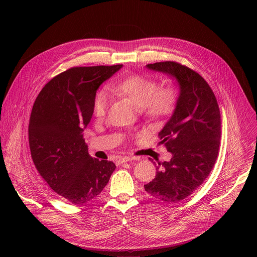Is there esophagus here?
Masks as SVG:
<instances>
[{"mask_svg": "<svg viewBox=\"0 0 257 257\" xmlns=\"http://www.w3.org/2000/svg\"><path fill=\"white\" fill-rule=\"evenodd\" d=\"M133 159H134V158H129V157L120 158V159L117 161V163H118L119 165H121V164H124V163H128V162H131Z\"/></svg>", "mask_w": 257, "mask_h": 257, "instance_id": "obj_1", "label": "esophagus"}]
</instances>
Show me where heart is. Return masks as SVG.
Returning a JSON list of instances; mask_svg holds the SVG:
<instances>
[{
    "instance_id": "b5f03b06",
    "label": "heart",
    "mask_w": 257,
    "mask_h": 257,
    "mask_svg": "<svg viewBox=\"0 0 257 257\" xmlns=\"http://www.w3.org/2000/svg\"><path fill=\"white\" fill-rule=\"evenodd\" d=\"M111 90L129 99L141 114L151 121H161L172 115L178 101V92L173 86H161L156 79L131 75L111 85ZM109 105V97L105 90L95 94L93 113L97 118L104 117Z\"/></svg>"
}]
</instances>
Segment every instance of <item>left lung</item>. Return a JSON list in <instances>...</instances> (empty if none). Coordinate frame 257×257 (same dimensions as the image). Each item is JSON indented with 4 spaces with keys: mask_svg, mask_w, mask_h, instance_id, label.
Returning <instances> with one entry per match:
<instances>
[{
    "mask_svg": "<svg viewBox=\"0 0 257 257\" xmlns=\"http://www.w3.org/2000/svg\"><path fill=\"white\" fill-rule=\"evenodd\" d=\"M146 68L176 79L179 95L170 120L159 133L169 162L157 160L156 178L145 191L165 202H179L192 194L208 177L221 139V114L207 82L190 68L176 62H160Z\"/></svg>",
    "mask_w": 257,
    "mask_h": 257,
    "instance_id": "8db88e82",
    "label": "left lung"
}]
</instances>
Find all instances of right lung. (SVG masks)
<instances>
[{"label":"right lung","instance_id":"obj_1","mask_svg":"<svg viewBox=\"0 0 257 257\" xmlns=\"http://www.w3.org/2000/svg\"><path fill=\"white\" fill-rule=\"evenodd\" d=\"M122 67L71 68L49 81L34 101L28 126L32 161L49 186L75 205L96 197L116 169L113 162L89 156L83 131L96 90Z\"/></svg>","mask_w":257,"mask_h":257}]
</instances>
